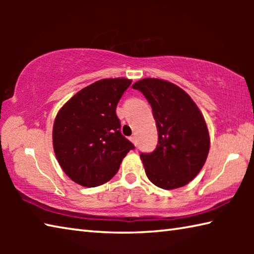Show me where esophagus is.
<instances>
[{
  "label": "esophagus",
  "mask_w": 254,
  "mask_h": 254,
  "mask_svg": "<svg viewBox=\"0 0 254 254\" xmlns=\"http://www.w3.org/2000/svg\"><path fill=\"white\" fill-rule=\"evenodd\" d=\"M130 140L132 141L133 143H134V144L136 145V137H135V135H132V136H130Z\"/></svg>",
  "instance_id": "1"
}]
</instances>
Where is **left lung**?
I'll return each instance as SVG.
<instances>
[{
  "instance_id": "1",
  "label": "left lung",
  "mask_w": 254,
  "mask_h": 254,
  "mask_svg": "<svg viewBox=\"0 0 254 254\" xmlns=\"http://www.w3.org/2000/svg\"><path fill=\"white\" fill-rule=\"evenodd\" d=\"M151 105L158 130L152 152H141L150 182L175 189L194 179L204 166L209 135L198 107L186 92L169 81L144 78L132 85Z\"/></svg>"
}]
</instances>
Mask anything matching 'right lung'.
<instances>
[{
    "instance_id": "add662e5",
    "label": "right lung",
    "mask_w": 254,
    "mask_h": 254,
    "mask_svg": "<svg viewBox=\"0 0 254 254\" xmlns=\"http://www.w3.org/2000/svg\"><path fill=\"white\" fill-rule=\"evenodd\" d=\"M130 85L126 78L98 80L72 96L56 117V157L68 177L81 186L109 182L134 149L120 131L117 115L118 103Z\"/></svg>"
}]
</instances>
